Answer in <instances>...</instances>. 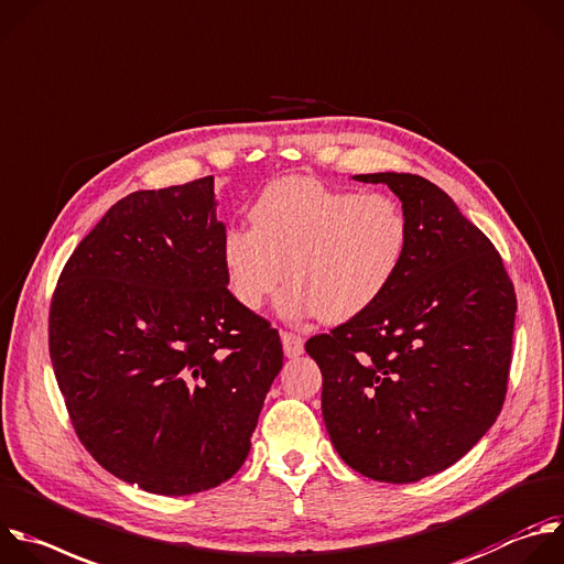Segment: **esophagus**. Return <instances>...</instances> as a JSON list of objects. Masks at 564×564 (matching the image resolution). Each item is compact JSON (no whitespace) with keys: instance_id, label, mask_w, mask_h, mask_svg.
Listing matches in <instances>:
<instances>
[{"instance_id":"esophagus-1","label":"esophagus","mask_w":564,"mask_h":564,"mask_svg":"<svg viewBox=\"0 0 564 564\" xmlns=\"http://www.w3.org/2000/svg\"><path fill=\"white\" fill-rule=\"evenodd\" d=\"M282 345L289 358H297L304 351V337L293 330H282Z\"/></svg>"}]
</instances>
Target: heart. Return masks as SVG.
Segmentation results:
<instances>
[{"label":"heart","instance_id":"b5f03b06","mask_svg":"<svg viewBox=\"0 0 564 564\" xmlns=\"http://www.w3.org/2000/svg\"><path fill=\"white\" fill-rule=\"evenodd\" d=\"M249 217L253 229L229 227L221 238L229 291L249 311L262 308L286 271V315L354 319L384 297L411 247V219L398 197L313 177L267 184Z\"/></svg>","mask_w":564,"mask_h":564}]
</instances>
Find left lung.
I'll return each instance as SVG.
<instances>
[{
	"mask_svg": "<svg viewBox=\"0 0 564 564\" xmlns=\"http://www.w3.org/2000/svg\"><path fill=\"white\" fill-rule=\"evenodd\" d=\"M411 219L406 262L362 315L308 337L322 415L340 458L380 482L458 463L505 404L516 291L491 240L420 175L371 173Z\"/></svg>",
	"mask_w": 564,
	"mask_h": 564,
	"instance_id": "8db88e82",
	"label": "left lung"
}]
</instances>
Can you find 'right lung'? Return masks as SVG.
<instances>
[{"mask_svg":"<svg viewBox=\"0 0 564 564\" xmlns=\"http://www.w3.org/2000/svg\"><path fill=\"white\" fill-rule=\"evenodd\" d=\"M224 234L210 175L135 191L53 291L48 349L70 424L106 471L151 494L229 480L282 369L278 328L227 286Z\"/></svg>","mask_w":564,"mask_h":564,"instance_id":"add662e5","label":"right lung"}]
</instances>
